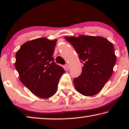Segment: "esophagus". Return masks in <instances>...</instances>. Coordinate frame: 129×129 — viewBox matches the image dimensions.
Returning <instances> with one entry per match:
<instances>
[{
	"label": "esophagus",
	"mask_w": 129,
	"mask_h": 129,
	"mask_svg": "<svg viewBox=\"0 0 129 129\" xmlns=\"http://www.w3.org/2000/svg\"><path fill=\"white\" fill-rule=\"evenodd\" d=\"M65 68H66L67 70H69V68H70V66H69L68 64H67L66 65H65Z\"/></svg>",
	"instance_id": "esophagus-1"
}]
</instances>
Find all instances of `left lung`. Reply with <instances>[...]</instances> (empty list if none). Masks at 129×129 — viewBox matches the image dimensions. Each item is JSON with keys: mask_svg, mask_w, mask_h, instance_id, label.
Segmentation results:
<instances>
[{"mask_svg": "<svg viewBox=\"0 0 129 129\" xmlns=\"http://www.w3.org/2000/svg\"><path fill=\"white\" fill-rule=\"evenodd\" d=\"M64 38L73 46L83 64L81 74L73 79L75 88L86 96L96 95L102 90L113 73L116 62L113 44L100 36Z\"/></svg>", "mask_w": 129, "mask_h": 129, "instance_id": "8db88e82", "label": "left lung"}]
</instances>
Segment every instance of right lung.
Returning <instances> with one entry per match:
<instances>
[{
    "mask_svg": "<svg viewBox=\"0 0 129 129\" xmlns=\"http://www.w3.org/2000/svg\"><path fill=\"white\" fill-rule=\"evenodd\" d=\"M57 40L40 38L27 41L16 53L15 65L21 82L42 99L55 94L59 79L65 72L53 61Z\"/></svg>",
    "mask_w": 129,
    "mask_h": 129,
    "instance_id": "obj_1",
    "label": "right lung"
}]
</instances>
